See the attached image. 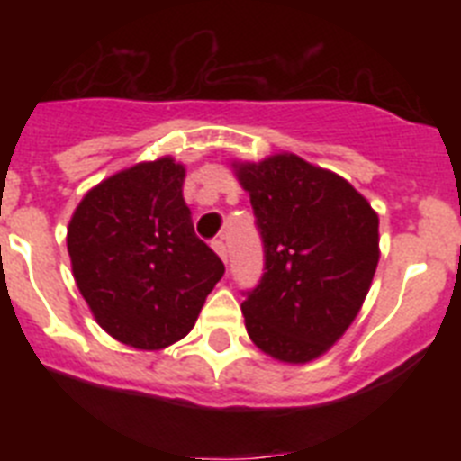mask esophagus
<instances>
[{"mask_svg":"<svg viewBox=\"0 0 461 461\" xmlns=\"http://www.w3.org/2000/svg\"><path fill=\"white\" fill-rule=\"evenodd\" d=\"M212 249L217 251L219 258H221V260H226V258H228V244H226V240H223V238L212 240Z\"/></svg>","mask_w":461,"mask_h":461,"instance_id":"obj_1","label":"esophagus"}]
</instances>
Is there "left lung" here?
Returning a JSON list of instances; mask_svg holds the SVG:
<instances>
[{"mask_svg":"<svg viewBox=\"0 0 461 461\" xmlns=\"http://www.w3.org/2000/svg\"><path fill=\"white\" fill-rule=\"evenodd\" d=\"M263 242V276L242 303L260 351L309 362L360 312L378 263V217L344 177L295 154L238 164Z\"/></svg>","mask_w":461,"mask_h":461,"instance_id":"obj_1","label":"left lung"}]
</instances>
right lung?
I'll return each mask as SVG.
<instances>
[{"instance_id": "1", "label": "right lung", "mask_w": 461, "mask_h": 461, "mask_svg": "<svg viewBox=\"0 0 461 461\" xmlns=\"http://www.w3.org/2000/svg\"><path fill=\"white\" fill-rule=\"evenodd\" d=\"M185 166L138 164L94 186L68 223L73 276L122 344L157 351L189 335L223 263L194 233Z\"/></svg>"}]
</instances>
